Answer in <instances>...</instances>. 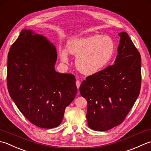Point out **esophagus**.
Listing matches in <instances>:
<instances>
[{
	"label": "esophagus",
	"instance_id": "34e87169",
	"mask_svg": "<svg viewBox=\"0 0 151 151\" xmlns=\"http://www.w3.org/2000/svg\"><path fill=\"white\" fill-rule=\"evenodd\" d=\"M76 83L77 88H79V87H80V84H81V83H80V81H79V80H77L76 82ZM78 94H79V92H78Z\"/></svg>",
	"mask_w": 151,
	"mask_h": 151
}]
</instances>
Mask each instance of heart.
Wrapping results in <instances>:
<instances>
[{"instance_id":"heart-1","label":"heart","mask_w":151,"mask_h":151,"mask_svg":"<svg viewBox=\"0 0 151 151\" xmlns=\"http://www.w3.org/2000/svg\"><path fill=\"white\" fill-rule=\"evenodd\" d=\"M69 53L76 55V66L86 75L94 74L105 68L113 58L115 45L109 36L94 35L69 40L67 42ZM61 60L68 63V53L60 48Z\"/></svg>"}]
</instances>
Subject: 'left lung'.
<instances>
[{"label":"left lung","mask_w":151,"mask_h":151,"mask_svg":"<svg viewBox=\"0 0 151 151\" xmlns=\"http://www.w3.org/2000/svg\"><path fill=\"white\" fill-rule=\"evenodd\" d=\"M121 37L115 64L86 78L79 87L87 101L88 127L106 131L121 124L139 94L141 55L125 32Z\"/></svg>","instance_id":"obj_1"}]
</instances>
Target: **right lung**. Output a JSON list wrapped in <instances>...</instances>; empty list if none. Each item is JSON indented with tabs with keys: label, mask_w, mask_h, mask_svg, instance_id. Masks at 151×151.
<instances>
[{
	"label": "right lung",
	"mask_w": 151,
	"mask_h": 151,
	"mask_svg": "<svg viewBox=\"0 0 151 151\" xmlns=\"http://www.w3.org/2000/svg\"><path fill=\"white\" fill-rule=\"evenodd\" d=\"M57 58L53 44L26 29L8 55L10 96L24 117L40 128L58 127L78 91L74 76L55 71Z\"/></svg>",
	"instance_id": "obj_1"
}]
</instances>
